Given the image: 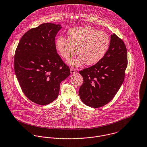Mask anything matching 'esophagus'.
Wrapping results in <instances>:
<instances>
[{"label":"esophagus","mask_w":147,"mask_h":147,"mask_svg":"<svg viewBox=\"0 0 147 147\" xmlns=\"http://www.w3.org/2000/svg\"><path fill=\"white\" fill-rule=\"evenodd\" d=\"M77 70L76 69H74V68H70V73H71V74H74V73H76V72H77Z\"/></svg>","instance_id":"esophagus-1"}]
</instances>
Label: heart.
I'll list each match as a JSON object with an SVG mask.
<instances>
[{
  "label": "heart",
  "mask_w": 147,
  "mask_h": 147,
  "mask_svg": "<svg viewBox=\"0 0 147 147\" xmlns=\"http://www.w3.org/2000/svg\"><path fill=\"white\" fill-rule=\"evenodd\" d=\"M68 39L59 36L55 48L61 57L68 59L77 53V57L68 61L69 65L79 67L86 63L92 65L101 61L110 45V38L105 32L90 26L73 28L68 32Z\"/></svg>",
  "instance_id": "heart-1"
}]
</instances>
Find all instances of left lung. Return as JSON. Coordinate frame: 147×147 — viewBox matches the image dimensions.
Wrapping results in <instances>:
<instances>
[{"instance_id": "left-lung-1", "label": "left lung", "mask_w": 147, "mask_h": 147, "mask_svg": "<svg viewBox=\"0 0 147 147\" xmlns=\"http://www.w3.org/2000/svg\"><path fill=\"white\" fill-rule=\"evenodd\" d=\"M127 64L125 44L114 33L103 58L95 65L79 71L83 78L79 90L82 101L92 108L101 107L111 102L124 82Z\"/></svg>"}]
</instances>
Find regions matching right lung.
Segmentation results:
<instances>
[{
	"mask_svg": "<svg viewBox=\"0 0 147 147\" xmlns=\"http://www.w3.org/2000/svg\"><path fill=\"white\" fill-rule=\"evenodd\" d=\"M60 25L45 23L22 36L14 55V70L26 97L47 105L58 96L61 81L70 73L69 67L57 52L55 38Z\"/></svg>",
	"mask_w": 147,
	"mask_h": 147,
	"instance_id": "add662e5",
	"label": "right lung"
}]
</instances>
